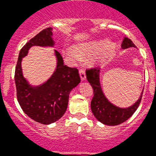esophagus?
Here are the masks:
<instances>
[{
	"label": "esophagus",
	"instance_id": "obj_1",
	"mask_svg": "<svg viewBox=\"0 0 156 156\" xmlns=\"http://www.w3.org/2000/svg\"><path fill=\"white\" fill-rule=\"evenodd\" d=\"M79 75H80V78L82 79V81H84L86 79V72L84 69H80L79 70Z\"/></svg>",
	"mask_w": 156,
	"mask_h": 156
}]
</instances>
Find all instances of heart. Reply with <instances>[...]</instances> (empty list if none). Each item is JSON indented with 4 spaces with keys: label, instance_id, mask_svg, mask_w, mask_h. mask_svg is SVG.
<instances>
[{
    "label": "heart",
    "instance_id": "obj_1",
    "mask_svg": "<svg viewBox=\"0 0 156 156\" xmlns=\"http://www.w3.org/2000/svg\"><path fill=\"white\" fill-rule=\"evenodd\" d=\"M116 44L111 40L104 42V40H90L79 43L73 46V49H66L64 54L76 61L79 56H89L94 54L92 61L95 64L104 63L114 54Z\"/></svg>",
    "mask_w": 156,
    "mask_h": 156
}]
</instances>
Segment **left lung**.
I'll return each mask as SVG.
<instances>
[{
  "instance_id": "8db88e82",
  "label": "left lung",
  "mask_w": 156,
  "mask_h": 156,
  "mask_svg": "<svg viewBox=\"0 0 156 156\" xmlns=\"http://www.w3.org/2000/svg\"><path fill=\"white\" fill-rule=\"evenodd\" d=\"M129 48H136V46L129 39L125 37L121 44V48L124 50ZM100 71L99 68L86 71L87 81L94 89V96L90 103V108L95 118L101 123L107 126H117L127 121L135 112L142 100L143 90L138 100L131 106L127 108L116 106L110 102L104 95L100 84Z\"/></svg>"
}]
</instances>
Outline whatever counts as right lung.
I'll list each match as a JSON object with an SVG mask.
<instances>
[{
	"mask_svg": "<svg viewBox=\"0 0 156 156\" xmlns=\"http://www.w3.org/2000/svg\"><path fill=\"white\" fill-rule=\"evenodd\" d=\"M55 44L52 28L41 30L21 49L15 68L14 80L18 103L30 118L44 125L54 123L62 117L68 107L69 93L81 82L78 69L65 66L62 56L56 50H54L56 68L47 81L40 85H31L24 77L22 61L30 48H53Z\"/></svg>",
	"mask_w": 156,
	"mask_h": 156,
	"instance_id": "obj_1",
	"label": "right lung"
}]
</instances>
